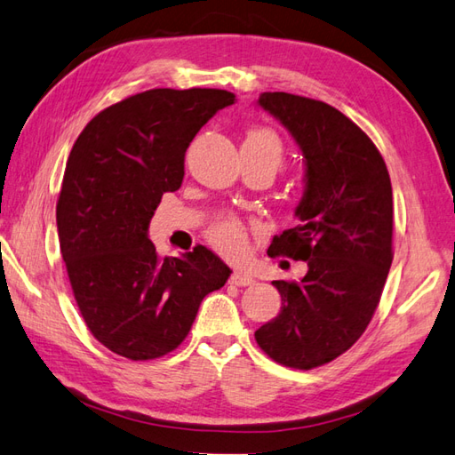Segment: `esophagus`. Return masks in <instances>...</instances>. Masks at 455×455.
I'll return each mask as SVG.
<instances>
[{"mask_svg":"<svg viewBox=\"0 0 455 455\" xmlns=\"http://www.w3.org/2000/svg\"><path fill=\"white\" fill-rule=\"evenodd\" d=\"M230 283L236 284V287H248V284L256 283V279H253L250 273H246V271H235L230 275Z\"/></svg>","mask_w":455,"mask_h":455,"instance_id":"34e87169","label":"esophagus"}]
</instances>
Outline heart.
Listing matches in <instances>:
<instances>
[{"mask_svg": "<svg viewBox=\"0 0 455 455\" xmlns=\"http://www.w3.org/2000/svg\"><path fill=\"white\" fill-rule=\"evenodd\" d=\"M244 145L258 147V149L267 151L271 156H275L277 163H281V156H283L281 141H279V137L269 130H251L246 135ZM209 240H211V244L223 253V256H228V258L242 256L248 246L246 228L235 219H227V220H220V223H217L213 228L209 230Z\"/></svg>", "mask_w": 455, "mask_h": 455, "instance_id": "b5f03b06", "label": "heart"}]
</instances>
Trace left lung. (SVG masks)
<instances>
[{
	"mask_svg": "<svg viewBox=\"0 0 455 455\" xmlns=\"http://www.w3.org/2000/svg\"><path fill=\"white\" fill-rule=\"evenodd\" d=\"M258 107L291 133L304 163L300 225L273 236L267 253L308 271L299 283L273 281L283 306L256 341L273 361L310 371L343 355L372 320L394 259L392 182L371 137L330 104L261 92Z\"/></svg>",
	"mask_w": 455,
	"mask_h": 455,
	"instance_id": "8db88e82",
	"label": "left lung"
}]
</instances>
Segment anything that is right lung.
Segmentation results:
<instances>
[{"mask_svg": "<svg viewBox=\"0 0 455 455\" xmlns=\"http://www.w3.org/2000/svg\"><path fill=\"white\" fill-rule=\"evenodd\" d=\"M235 100L220 89H151L94 116L73 145L56 205L61 258L84 323L116 355L174 351L230 277L205 246L158 258L149 223L182 186L196 133Z\"/></svg>", "mask_w": 455, "mask_h": 455, "instance_id": "1", "label": "right lung"}]
</instances>
